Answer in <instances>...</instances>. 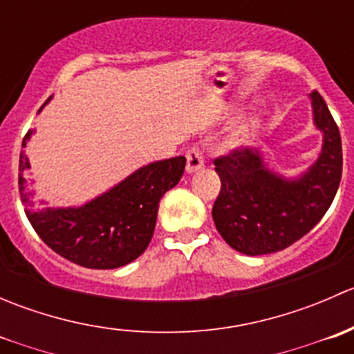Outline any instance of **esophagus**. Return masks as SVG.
Wrapping results in <instances>:
<instances>
[{
  "instance_id": "esophagus-1",
  "label": "esophagus",
  "mask_w": 354,
  "mask_h": 354,
  "mask_svg": "<svg viewBox=\"0 0 354 354\" xmlns=\"http://www.w3.org/2000/svg\"><path fill=\"white\" fill-rule=\"evenodd\" d=\"M203 167V156L198 147H192L187 152V171L188 173H195V171Z\"/></svg>"
}]
</instances>
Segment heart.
<instances>
[{"instance_id": "heart-1", "label": "heart", "mask_w": 354, "mask_h": 354, "mask_svg": "<svg viewBox=\"0 0 354 354\" xmlns=\"http://www.w3.org/2000/svg\"><path fill=\"white\" fill-rule=\"evenodd\" d=\"M257 118H246V120L241 121L236 128L233 130V142L234 144H241V142L248 140L257 130Z\"/></svg>"}]
</instances>
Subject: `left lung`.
<instances>
[{"label": "left lung", "instance_id": "1", "mask_svg": "<svg viewBox=\"0 0 354 354\" xmlns=\"http://www.w3.org/2000/svg\"><path fill=\"white\" fill-rule=\"evenodd\" d=\"M310 99L324 144L319 159L298 178L272 173L253 149H236L214 160L221 192L212 217L221 236L236 252L266 255L288 248L322 219L337 194L341 135L322 95L313 91Z\"/></svg>", "mask_w": 354, "mask_h": 354}]
</instances>
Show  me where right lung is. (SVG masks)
Returning <instances> with one entry per match:
<instances>
[{"label":"right lung","instance_id":"1","mask_svg":"<svg viewBox=\"0 0 354 354\" xmlns=\"http://www.w3.org/2000/svg\"><path fill=\"white\" fill-rule=\"evenodd\" d=\"M49 101L51 97L44 106ZM32 133L27 131L22 147ZM185 164L183 156L157 160L80 207L35 209L30 194H25L24 173L30 169V162L22 151L20 197L35 233L58 255L87 269H118L138 259L151 243L160 198L181 180Z\"/></svg>","mask_w":354,"mask_h":354}]
</instances>
